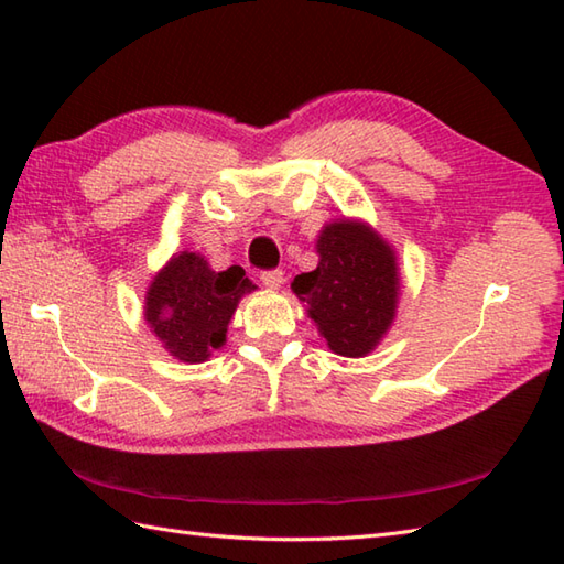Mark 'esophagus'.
Masks as SVG:
<instances>
[{
  "label": "esophagus",
  "instance_id": "esophagus-1",
  "mask_svg": "<svg viewBox=\"0 0 564 564\" xmlns=\"http://www.w3.org/2000/svg\"><path fill=\"white\" fill-rule=\"evenodd\" d=\"M261 283L267 285V289H281L283 271H281V269H267V271H261Z\"/></svg>",
  "mask_w": 564,
  "mask_h": 564
}]
</instances>
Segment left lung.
<instances>
[{"instance_id":"obj_1","label":"left lung","mask_w":564,"mask_h":564,"mask_svg":"<svg viewBox=\"0 0 564 564\" xmlns=\"http://www.w3.org/2000/svg\"><path fill=\"white\" fill-rule=\"evenodd\" d=\"M317 251V269L297 275L293 291L334 354L366 356L394 317L400 285L392 249L366 225L344 220L322 230Z\"/></svg>"}]
</instances>
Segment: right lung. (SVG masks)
<instances>
[{"mask_svg":"<svg viewBox=\"0 0 564 564\" xmlns=\"http://www.w3.org/2000/svg\"><path fill=\"white\" fill-rule=\"evenodd\" d=\"M254 291L242 267L215 273L194 251L170 261L148 291L145 319L164 349L184 364L206 361L225 341L239 297Z\"/></svg>","mask_w":564,"mask_h":564,"instance_id":"obj_1","label":"right lung"}]
</instances>
